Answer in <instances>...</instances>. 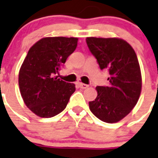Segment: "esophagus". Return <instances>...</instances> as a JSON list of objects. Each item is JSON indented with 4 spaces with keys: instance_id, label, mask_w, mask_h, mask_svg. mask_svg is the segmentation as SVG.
<instances>
[{
    "instance_id": "obj_1",
    "label": "esophagus",
    "mask_w": 158,
    "mask_h": 158,
    "mask_svg": "<svg viewBox=\"0 0 158 158\" xmlns=\"http://www.w3.org/2000/svg\"><path fill=\"white\" fill-rule=\"evenodd\" d=\"M79 86L80 88H82V89H86V88H87V87H89V86L87 85V84H85V83H79Z\"/></svg>"
}]
</instances>
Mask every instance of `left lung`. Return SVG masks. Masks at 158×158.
<instances>
[{
    "label": "left lung",
    "mask_w": 158,
    "mask_h": 158,
    "mask_svg": "<svg viewBox=\"0 0 158 158\" xmlns=\"http://www.w3.org/2000/svg\"><path fill=\"white\" fill-rule=\"evenodd\" d=\"M101 70H108V86H97V97L89 102L91 112L106 123H116L135 107L141 91V74L134 50L120 38H86Z\"/></svg>",
    "instance_id": "1"
}]
</instances>
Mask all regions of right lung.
Listing matches in <instances>:
<instances>
[{
	"label": "right lung",
	"mask_w": 158,
	"mask_h": 158,
	"mask_svg": "<svg viewBox=\"0 0 158 158\" xmlns=\"http://www.w3.org/2000/svg\"><path fill=\"white\" fill-rule=\"evenodd\" d=\"M77 42V38H44L28 51L18 83L25 104L37 116L50 118L58 115L75 92L74 83L54 76L75 51Z\"/></svg>",
	"instance_id": "add662e5"
}]
</instances>
